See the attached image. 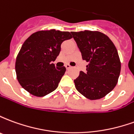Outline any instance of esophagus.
<instances>
[{
	"label": "esophagus",
	"instance_id": "1",
	"mask_svg": "<svg viewBox=\"0 0 134 134\" xmlns=\"http://www.w3.org/2000/svg\"><path fill=\"white\" fill-rule=\"evenodd\" d=\"M65 67H66V69H67V70H69V69H70L72 67L70 66V64H66V65H65Z\"/></svg>",
	"mask_w": 134,
	"mask_h": 134
}]
</instances>
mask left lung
I'll return each mask as SVG.
<instances>
[{
	"mask_svg": "<svg viewBox=\"0 0 134 134\" xmlns=\"http://www.w3.org/2000/svg\"><path fill=\"white\" fill-rule=\"evenodd\" d=\"M83 60L88 62L87 72H80L74 80L79 93L90 100L103 98L118 82L121 62L118 51L109 37L100 31H72Z\"/></svg>",
	"mask_w": 134,
	"mask_h": 134,
	"instance_id": "obj_1",
	"label": "left lung"
}]
</instances>
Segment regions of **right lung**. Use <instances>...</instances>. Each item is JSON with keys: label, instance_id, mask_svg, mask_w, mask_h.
Returning <instances> with one entry per match:
<instances>
[{"label": "right lung", "instance_id": "add662e5", "mask_svg": "<svg viewBox=\"0 0 134 134\" xmlns=\"http://www.w3.org/2000/svg\"><path fill=\"white\" fill-rule=\"evenodd\" d=\"M72 38L68 31H39L24 41L16 60V77L21 87L36 97H43L58 87L66 68L53 64L61 44Z\"/></svg>", "mask_w": 134, "mask_h": 134}]
</instances>
